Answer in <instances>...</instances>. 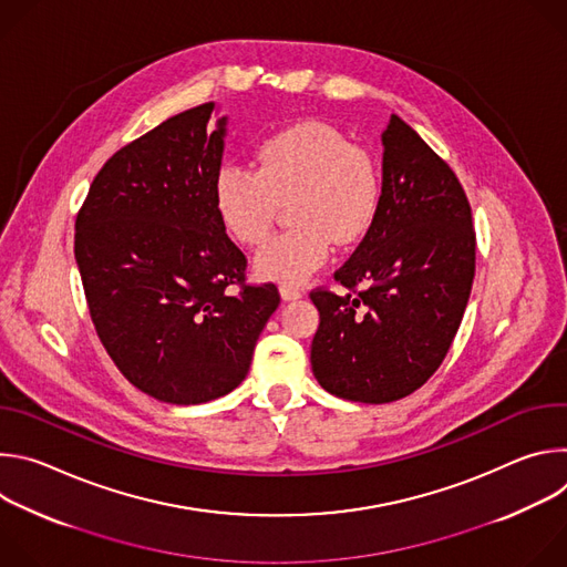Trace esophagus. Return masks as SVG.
I'll return each instance as SVG.
<instances>
[{"instance_id": "34e87169", "label": "esophagus", "mask_w": 567, "mask_h": 567, "mask_svg": "<svg viewBox=\"0 0 567 567\" xmlns=\"http://www.w3.org/2000/svg\"><path fill=\"white\" fill-rule=\"evenodd\" d=\"M280 296H282V300H298V298H302V291L291 285H280Z\"/></svg>"}]
</instances>
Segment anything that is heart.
I'll list each match as a JSON object with an SVG mask.
<instances>
[{"instance_id": "1", "label": "heart", "mask_w": 567, "mask_h": 567, "mask_svg": "<svg viewBox=\"0 0 567 567\" xmlns=\"http://www.w3.org/2000/svg\"><path fill=\"white\" fill-rule=\"evenodd\" d=\"M291 233L271 237L256 254V274L298 285L330 260L332 239H361L379 206V175L365 152L316 121L269 134L256 168L224 164L213 182V206L226 233L256 247L269 235L276 204L293 197Z\"/></svg>"}]
</instances>
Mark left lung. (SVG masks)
<instances>
[{"label":"left lung","mask_w":567,"mask_h":567,"mask_svg":"<svg viewBox=\"0 0 567 567\" xmlns=\"http://www.w3.org/2000/svg\"><path fill=\"white\" fill-rule=\"evenodd\" d=\"M381 145L377 215L334 274L348 291L309 296L320 313L313 377L328 392L361 403L396 401L433 377L457 334L475 274L471 206L455 173L396 114Z\"/></svg>","instance_id":"left-lung-1"}]
</instances>
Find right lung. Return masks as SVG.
I'll return each instance as SVG.
<instances>
[{"instance_id": "right-lung-1", "label": "right lung", "mask_w": 567, "mask_h": 567, "mask_svg": "<svg viewBox=\"0 0 567 567\" xmlns=\"http://www.w3.org/2000/svg\"><path fill=\"white\" fill-rule=\"evenodd\" d=\"M226 123L204 103L156 125L107 161L75 217L101 343L132 385L177 406L245 381L280 305L276 285H245L247 258L213 206Z\"/></svg>"}]
</instances>
